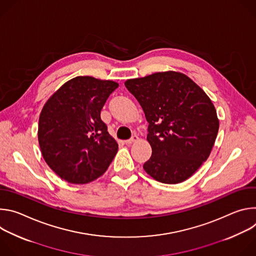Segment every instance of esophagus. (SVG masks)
<instances>
[{
    "label": "esophagus",
    "mask_w": 256,
    "mask_h": 256,
    "mask_svg": "<svg viewBox=\"0 0 256 256\" xmlns=\"http://www.w3.org/2000/svg\"><path fill=\"white\" fill-rule=\"evenodd\" d=\"M138 140V136L136 134H132L130 138H128V140H124V142H126V144H132V142H136Z\"/></svg>",
    "instance_id": "obj_1"
}]
</instances>
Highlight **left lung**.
<instances>
[{"instance_id":"1","label":"left lung","mask_w":256,"mask_h":256,"mask_svg":"<svg viewBox=\"0 0 256 256\" xmlns=\"http://www.w3.org/2000/svg\"><path fill=\"white\" fill-rule=\"evenodd\" d=\"M144 112L150 176L166 184L190 178L208 158L218 130L214 106L204 91L181 72H155L124 83Z\"/></svg>"}]
</instances>
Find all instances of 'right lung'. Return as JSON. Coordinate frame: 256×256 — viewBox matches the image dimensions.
Returning <instances> with one entry per match:
<instances>
[{"label":"right lung","mask_w":256,"mask_h":256,"mask_svg":"<svg viewBox=\"0 0 256 256\" xmlns=\"http://www.w3.org/2000/svg\"><path fill=\"white\" fill-rule=\"evenodd\" d=\"M118 84L89 76L64 83L44 104L38 142L46 164L62 179L85 184L100 177L118 144L101 120L103 105Z\"/></svg>","instance_id":"1"}]
</instances>
